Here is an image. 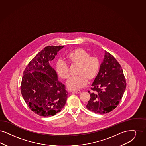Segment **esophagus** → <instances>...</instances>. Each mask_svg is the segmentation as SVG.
I'll use <instances>...</instances> for the list:
<instances>
[{"instance_id":"34e87169","label":"esophagus","mask_w":146,"mask_h":146,"mask_svg":"<svg viewBox=\"0 0 146 146\" xmlns=\"http://www.w3.org/2000/svg\"><path fill=\"white\" fill-rule=\"evenodd\" d=\"M81 92L80 90H74L72 92V93H76V94H79Z\"/></svg>"}]
</instances>
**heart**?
Listing matches in <instances>:
<instances>
[{
    "mask_svg": "<svg viewBox=\"0 0 146 146\" xmlns=\"http://www.w3.org/2000/svg\"><path fill=\"white\" fill-rule=\"evenodd\" d=\"M66 59L70 63L78 65V75L70 78L66 82L67 88L70 90H77L84 87L88 80L93 81L99 71V59L95 56H90L88 52L82 48H77L71 51L66 54ZM56 70L57 75L61 78L66 79L69 77V68L63 60L57 61Z\"/></svg>",
    "mask_w": 146,
    "mask_h": 146,
    "instance_id": "obj_1",
    "label": "heart"
}]
</instances>
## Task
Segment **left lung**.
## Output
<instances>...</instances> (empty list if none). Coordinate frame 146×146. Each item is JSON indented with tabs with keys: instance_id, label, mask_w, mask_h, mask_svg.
<instances>
[{
	"instance_id": "1",
	"label": "left lung",
	"mask_w": 146,
	"mask_h": 146,
	"mask_svg": "<svg viewBox=\"0 0 146 146\" xmlns=\"http://www.w3.org/2000/svg\"><path fill=\"white\" fill-rule=\"evenodd\" d=\"M126 81L121 65L108 52L98 74L92 84L90 98L86 105L89 111L105 114L113 110L121 102L126 89Z\"/></svg>"
}]
</instances>
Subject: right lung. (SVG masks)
I'll list each match as a JSON object with an SVG mask.
<instances>
[{
  "label": "right lung",
  "instance_id": "add662e5",
  "mask_svg": "<svg viewBox=\"0 0 146 146\" xmlns=\"http://www.w3.org/2000/svg\"><path fill=\"white\" fill-rule=\"evenodd\" d=\"M62 46H48L32 59L23 72L21 86L25 103L35 114L48 117L61 111L68 93L58 81L56 70L50 65Z\"/></svg>",
  "mask_w": 146,
  "mask_h": 146
}]
</instances>
